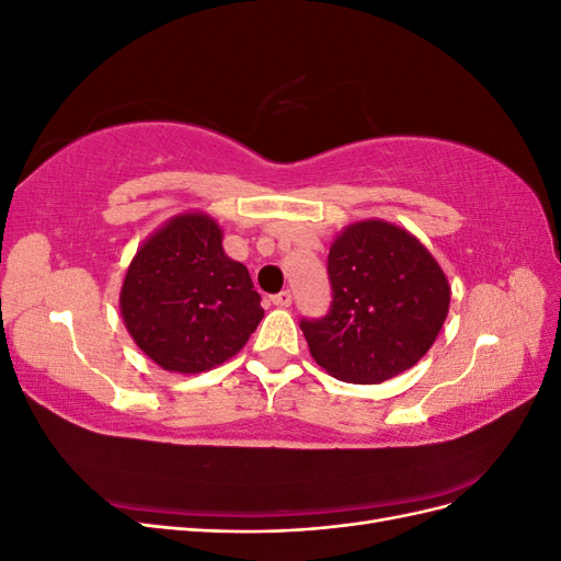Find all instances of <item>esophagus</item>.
Returning <instances> with one entry per match:
<instances>
[{"label": "esophagus", "mask_w": 561, "mask_h": 561, "mask_svg": "<svg viewBox=\"0 0 561 561\" xmlns=\"http://www.w3.org/2000/svg\"><path fill=\"white\" fill-rule=\"evenodd\" d=\"M271 301H274L276 307H280V309H287L293 304V295H290V290H283V293L271 297Z\"/></svg>", "instance_id": "34e87169"}]
</instances>
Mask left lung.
I'll list each match as a JSON object with an SVG mask.
<instances>
[{"label":"left lung","mask_w":561,"mask_h":561,"mask_svg":"<svg viewBox=\"0 0 561 561\" xmlns=\"http://www.w3.org/2000/svg\"><path fill=\"white\" fill-rule=\"evenodd\" d=\"M332 307L299 322L313 360L339 381L381 383L414 367L443 330L451 287L416 236L363 219L328 254Z\"/></svg>","instance_id":"1"}]
</instances>
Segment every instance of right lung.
I'll return each instance as SVG.
<instances>
[{
	"label": "right lung",
	"instance_id": "right-lung-1",
	"mask_svg": "<svg viewBox=\"0 0 561 561\" xmlns=\"http://www.w3.org/2000/svg\"><path fill=\"white\" fill-rule=\"evenodd\" d=\"M248 268L206 213H182L138 248L118 307L133 342L159 367L198 375L239 353L264 318Z\"/></svg>",
	"mask_w": 561,
	"mask_h": 561
}]
</instances>
